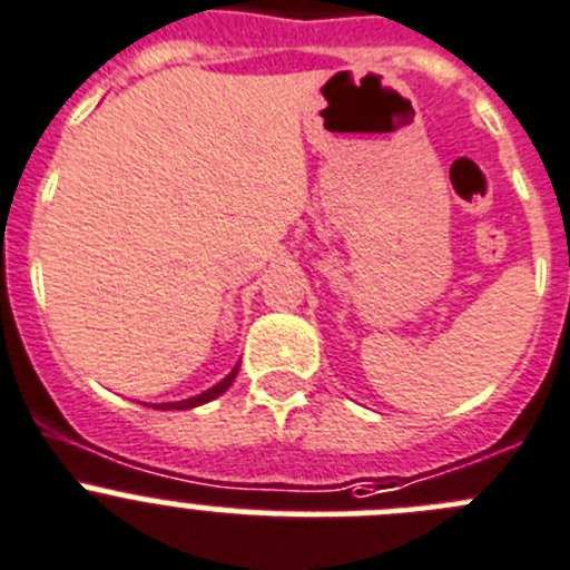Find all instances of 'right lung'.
<instances>
[{"instance_id":"obj_1","label":"right lung","mask_w":570,"mask_h":570,"mask_svg":"<svg viewBox=\"0 0 570 570\" xmlns=\"http://www.w3.org/2000/svg\"><path fill=\"white\" fill-rule=\"evenodd\" d=\"M236 374H238V365L236 368L230 371V374L225 376V380L219 382V385H213V387H207L205 393H199V396H190V399H183V402H165V405H157L159 411H188V407H196V405H205V402H210V399H216V396H222V393L227 391V387L233 385V380H236Z\"/></svg>"}]
</instances>
